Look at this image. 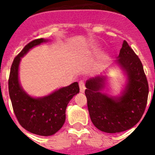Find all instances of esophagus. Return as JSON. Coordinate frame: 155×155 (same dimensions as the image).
<instances>
[{
    "mask_svg": "<svg viewBox=\"0 0 155 155\" xmlns=\"http://www.w3.org/2000/svg\"><path fill=\"white\" fill-rule=\"evenodd\" d=\"M79 87H80L81 92H84V91H85V85H84V81H80V82H79Z\"/></svg>",
    "mask_w": 155,
    "mask_h": 155,
    "instance_id": "34e87169",
    "label": "esophagus"
}]
</instances>
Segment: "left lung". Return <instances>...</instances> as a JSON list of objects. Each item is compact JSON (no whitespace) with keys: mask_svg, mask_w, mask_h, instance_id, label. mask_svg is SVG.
Here are the masks:
<instances>
[{"mask_svg":"<svg viewBox=\"0 0 155 155\" xmlns=\"http://www.w3.org/2000/svg\"><path fill=\"white\" fill-rule=\"evenodd\" d=\"M116 64L127 75V83L119 96L103 92L107 77L98 75L86 81L85 95L91 122L99 130L109 134L132 128L141 119L147 105L148 83L139 57L123 42Z\"/></svg>","mask_w":155,"mask_h":155,"instance_id":"8db88e82","label":"left lung"}]
</instances>
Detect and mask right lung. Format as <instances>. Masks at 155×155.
Segmentation results:
<instances>
[{"label": "right lung", "instance_id": "1", "mask_svg": "<svg viewBox=\"0 0 155 155\" xmlns=\"http://www.w3.org/2000/svg\"><path fill=\"white\" fill-rule=\"evenodd\" d=\"M46 42L48 39H35L25 46L14 59L8 80L12 107L20 125L31 134L45 137L53 135L61 130L66 120L67 106L80 90L78 83L74 82L39 98L31 97L24 91L18 78L21 57L33 47Z\"/></svg>", "mask_w": 155, "mask_h": 155}]
</instances>
